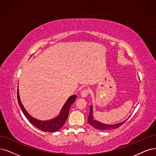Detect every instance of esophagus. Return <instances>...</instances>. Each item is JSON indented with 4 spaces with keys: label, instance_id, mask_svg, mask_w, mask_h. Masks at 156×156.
Masks as SVG:
<instances>
[{
    "label": "esophagus",
    "instance_id": "obj_1",
    "mask_svg": "<svg viewBox=\"0 0 156 156\" xmlns=\"http://www.w3.org/2000/svg\"><path fill=\"white\" fill-rule=\"evenodd\" d=\"M89 90L87 89H85L84 90H83L81 92V96L82 98L87 97L88 96V94H89Z\"/></svg>",
    "mask_w": 156,
    "mask_h": 156
}]
</instances>
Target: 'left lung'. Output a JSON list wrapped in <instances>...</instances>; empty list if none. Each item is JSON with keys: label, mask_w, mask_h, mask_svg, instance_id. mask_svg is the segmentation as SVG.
I'll return each mask as SVG.
<instances>
[{"label": "left lung", "mask_w": 156, "mask_h": 156, "mask_svg": "<svg viewBox=\"0 0 156 156\" xmlns=\"http://www.w3.org/2000/svg\"><path fill=\"white\" fill-rule=\"evenodd\" d=\"M93 112V106L91 105L90 107L89 116L88 119H87L88 123L91 126H93V127H94L96 129H98V130H112V129H118L126 122V121H125V122H123L122 123H119L118 124H114V125H106L104 123H101L94 119Z\"/></svg>", "instance_id": "8db88e82"}]
</instances>
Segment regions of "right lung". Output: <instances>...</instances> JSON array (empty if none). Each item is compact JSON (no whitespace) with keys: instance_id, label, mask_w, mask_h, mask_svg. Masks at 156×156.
Listing matches in <instances>:
<instances>
[{"instance_id":"add662e5","label":"right lung","mask_w":156,"mask_h":156,"mask_svg":"<svg viewBox=\"0 0 156 156\" xmlns=\"http://www.w3.org/2000/svg\"><path fill=\"white\" fill-rule=\"evenodd\" d=\"M76 95H73L69 97L64 105L63 106L60 114L57 117L48 121H40L33 118L31 116H30V114L26 111L25 108L23 106L22 103H21L20 99L19 88L17 89V100H18L19 104L22 112L24 113V116L29 121H30V122L31 124H33L34 126H36L38 129L41 130L44 132H55L60 130L62 128V126L64 125L67 119L71 105L74 102V101L76 100Z\"/></svg>"}]
</instances>
